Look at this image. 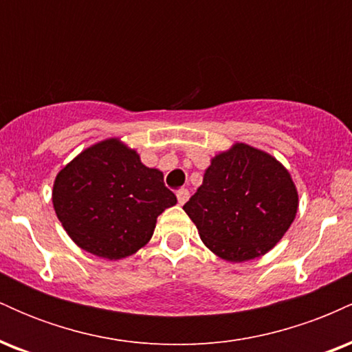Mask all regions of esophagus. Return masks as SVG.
<instances>
[{
	"label": "esophagus",
	"mask_w": 352,
	"mask_h": 352,
	"mask_svg": "<svg viewBox=\"0 0 352 352\" xmlns=\"http://www.w3.org/2000/svg\"><path fill=\"white\" fill-rule=\"evenodd\" d=\"M188 199H190V192L187 188H180L179 192H177V200H179L180 205H184Z\"/></svg>",
	"instance_id": "esophagus-1"
}]
</instances>
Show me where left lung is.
<instances>
[{"mask_svg": "<svg viewBox=\"0 0 352 352\" xmlns=\"http://www.w3.org/2000/svg\"><path fill=\"white\" fill-rule=\"evenodd\" d=\"M184 210L210 252L241 263L268 253L288 232L298 190L273 155L236 142L213 157Z\"/></svg>", "mask_w": 352, "mask_h": 352, "instance_id": "left-lung-1", "label": "left lung"}]
</instances>
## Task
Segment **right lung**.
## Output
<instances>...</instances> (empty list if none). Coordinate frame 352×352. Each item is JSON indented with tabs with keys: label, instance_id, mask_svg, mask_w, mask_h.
<instances>
[{
	"label": "right lung",
	"instance_id": "obj_1",
	"mask_svg": "<svg viewBox=\"0 0 352 352\" xmlns=\"http://www.w3.org/2000/svg\"><path fill=\"white\" fill-rule=\"evenodd\" d=\"M175 204L164 173L145 167L119 139L84 148L52 187L54 212L71 240L107 260L131 256L147 245L157 217Z\"/></svg>",
	"mask_w": 352,
	"mask_h": 352
}]
</instances>
